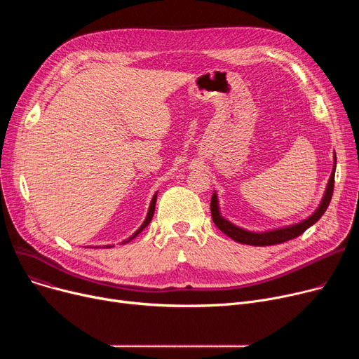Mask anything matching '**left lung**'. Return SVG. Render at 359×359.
Listing matches in <instances>:
<instances>
[{"label": "left lung", "mask_w": 359, "mask_h": 359, "mask_svg": "<svg viewBox=\"0 0 359 359\" xmlns=\"http://www.w3.org/2000/svg\"><path fill=\"white\" fill-rule=\"evenodd\" d=\"M334 170H336V165H334L333 172L330 175L325 198H323L322 203H320L318 210L310 218H307L303 222L292 225V227L280 229V230H275V231H268V233H250V231H246L243 229H238V227H236V225H233L231 222H229L227 219H224L219 215L218 201H217L215 194L212 195V199H211V215H212L214 224L224 234H227L234 241H238L241 244H250V246H273V244H280V243H285L288 240H292V238L303 234L309 227H311V225L314 222H317L320 219V217H322L325 214V211L327 210V206L332 201L333 187H334Z\"/></svg>", "instance_id": "1"}]
</instances>
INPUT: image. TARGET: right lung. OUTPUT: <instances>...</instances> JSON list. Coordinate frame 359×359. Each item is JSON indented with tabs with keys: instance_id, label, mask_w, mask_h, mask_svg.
<instances>
[{
	"instance_id": "obj_1",
	"label": "right lung",
	"mask_w": 359,
	"mask_h": 359,
	"mask_svg": "<svg viewBox=\"0 0 359 359\" xmlns=\"http://www.w3.org/2000/svg\"><path fill=\"white\" fill-rule=\"evenodd\" d=\"M156 201H157V195H154V198H153V201H151V205H149V211H148V214H147V218H145V221H144V224L141 225V227H140V230L134 234V236H132L130 238H128L125 243H128V241H130L132 238H134V237H137L145 227H147V225L149 224V221H151V218H153V215H154V210H156ZM104 248H110V246H104Z\"/></svg>"
}]
</instances>
